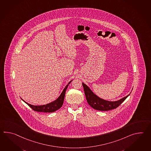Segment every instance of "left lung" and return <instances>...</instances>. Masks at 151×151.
Masks as SVG:
<instances>
[{"instance_id": "1", "label": "left lung", "mask_w": 151, "mask_h": 151, "mask_svg": "<svg viewBox=\"0 0 151 151\" xmlns=\"http://www.w3.org/2000/svg\"><path fill=\"white\" fill-rule=\"evenodd\" d=\"M82 86L83 87L84 94L88 104L93 108L97 111H107L115 109L118 107L130 95L129 94L126 97H123L116 101H108L98 97L84 83H82Z\"/></svg>"}]
</instances>
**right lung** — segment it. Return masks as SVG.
I'll return each mask as SVG.
<instances>
[{
    "label": "right lung",
    "instance_id": "obj_1",
    "mask_svg": "<svg viewBox=\"0 0 151 151\" xmlns=\"http://www.w3.org/2000/svg\"><path fill=\"white\" fill-rule=\"evenodd\" d=\"M71 81H72L69 82V83L66 86V87L64 88L63 91L62 92L60 96L58 97L57 100L51 102L50 104H45V105H42V106H34V105L29 104L28 103L25 102L24 100L23 101H24L34 111H38V112H44V113L54 112L55 111H57L58 109H59L62 106L63 104L65 91H66V90H67L69 84L70 83Z\"/></svg>",
    "mask_w": 151,
    "mask_h": 151
}]
</instances>
